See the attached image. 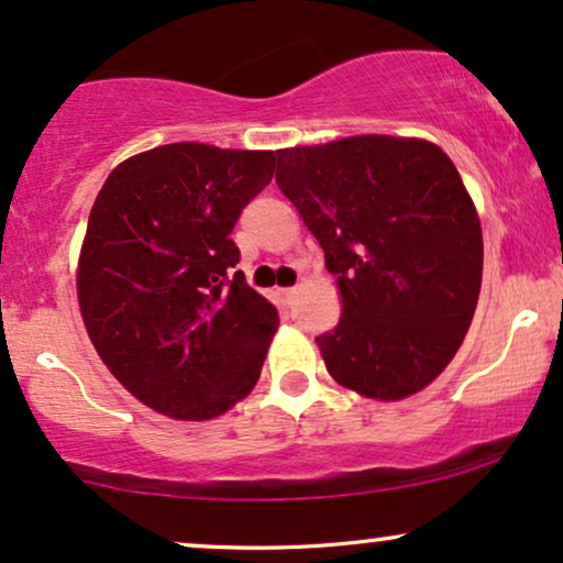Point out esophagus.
Here are the masks:
<instances>
[{
  "mask_svg": "<svg viewBox=\"0 0 563 563\" xmlns=\"http://www.w3.org/2000/svg\"><path fill=\"white\" fill-rule=\"evenodd\" d=\"M295 295H297L295 287H289V289H276V297H279L284 306H289V302L295 300Z\"/></svg>",
  "mask_w": 563,
  "mask_h": 563,
  "instance_id": "esophagus-1",
  "label": "esophagus"
}]
</instances>
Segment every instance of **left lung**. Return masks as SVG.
Listing matches in <instances>:
<instances>
[{
    "label": "left lung",
    "instance_id": "8db88e82",
    "mask_svg": "<svg viewBox=\"0 0 563 563\" xmlns=\"http://www.w3.org/2000/svg\"><path fill=\"white\" fill-rule=\"evenodd\" d=\"M276 157V184L340 289V323L316 336L327 372L385 402L432 385L472 327L482 284L479 216L451 157L387 134Z\"/></svg>",
    "mask_w": 563,
    "mask_h": 563
}]
</instances>
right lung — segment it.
Wrapping results in <instances>:
<instances>
[{"label": "right lung", "mask_w": 563, "mask_h": 563, "mask_svg": "<svg viewBox=\"0 0 563 563\" xmlns=\"http://www.w3.org/2000/svg\"><path fill=\"white\" fill-rule=\"evenodd\" d=\"M274 163L271 150L163 144L118 163L91 205L78 308L99 358L152 411L208 421L257 385L279 316L234 271L231 229Z\"/></svg>", "instance_id": "add662e5"}]
</instances>
